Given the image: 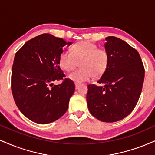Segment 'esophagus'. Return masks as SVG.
I'll return each instance as SVG.
<instances>
[{"instance_id": "esophagus-1", "label": "esophagus", "mask_w": 155, "mask_h": 155, "mask_svg": "<svg viewBox=\"0 0 155 155\" xmlns=\"http://www.w3.org/2000/svg\"><path fill=\"white\" fill-rule=\"evenodd\" d=\"M79 84H78V83H76L75 84V87H76V89H78L79 87Z\"/></svg>"}]
</instances>
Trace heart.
I'll list each match as a JSON object with an SVG mask.
<instances>
[{
  "instance_id": "obj_1",
  "label": "heart",
  "mask_w": 155,
  "mask_h": 155,
  "mask_svg": "<svg viewBox=\"0 0 155 155\" xmlns=\"http://www.w3.org/2000/svg\"><path fill=\"white\" fill-rule=\"evenodd\" d=\"M109 55L105 49H99L97 44L81 41L73 46L71 50H65L60 55V66L65 71H71L81 62V68L68 75L69 79L76 83L89 81L93 76H98L107 67Z\"/></svg>"
}]
</instances>
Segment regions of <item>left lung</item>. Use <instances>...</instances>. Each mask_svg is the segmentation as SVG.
<instances>
[{
  "label": "left lung",
  "mask_w": 155,
  "mask_h": 155,
  "mask_svg": "<svg viewBox=\"0 0 155 155\" xmlns=\"http://www.w3.org/2000/svg\"><path fill=\"white\" fill-rule=\"evenodd\" d=\"M106 40L109 59L97 81L104 86L89 84L87 101L92 116L102 122H114L128 116L136 107L145 70L136 49L117 37L108 36Z\"/></svg>",
  "instance_id": "left-lung-1"
}]
</instances>
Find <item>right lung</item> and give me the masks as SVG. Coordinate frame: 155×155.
Listing matches in <instances>:
<instances>
[{"instance_id": "add662e5", "label": "right lung", "mask_w": 155, "mask_h": 155, "mask_svg": "<svg viewBox=\"0 0 155 155\" xmlns=\"http://www.w3.org/2000/svg\"><path fill=\"white\" fill-rule=\"evenodd\" d=\"M61 38L44 33L27 41L16 53L12 71V91L23 114L38 124L54 122L65 113L75 90L59 64L63 47L71 45ZM63 79L54 85L53 81Z\"/></svg>"}]
</instances>
